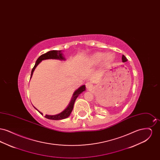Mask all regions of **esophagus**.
Returning a JSON list of instances; mask_svg holds the SVG:
<instances>
[{
  "label": "esophagus",
  "instance_id": "obj_1",
  "mask_svg": "<svg viewBox=\"0 0 160 160\" xmlns=\"http://www.w3.org/2000/svg\"><path fill=\"white\" fill-rule=\"evenodd\" d=\"M92 86V84L91 83H89V82H88V83H87L86 84V87L87 88H88V89H89V88H91Z\"/></svg>",
  "mask_w": 160,
  "mask_h": 160
}]
</instances>
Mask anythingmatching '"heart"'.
<instances>
[{
    "label": "heart",
    "mask_w": 160,
    "mask_h": 160,
    "mask_svg": "<svg viewBox=\"0 0 160 160\" xmlns=\"http://www.w3.org/2000/svg\"><path fill=\"white\" fill-rule=\"evenodd\" d=\"M114 56L113 54L107 53L106 54L103 52H97L93 54L89 58V62L92 65H97L102 61L104 65L110 63L114 60Z\"/></svg>",
    "instance_id": "obj_1"
}]
</instances>
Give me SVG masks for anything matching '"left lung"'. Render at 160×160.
<instances>
[{
    "label": "left lung",
    "instance_id": "obj_1",
    "mask_svg": "<svg viewBox=\"0 0 160 160\" xmlns=\"http://www.w3.org/2000/svg\"><path fill=\"white\" fill-rule=\"evenodd\" d=\"M122 60L123 62H125L127 61V59L126 58V57L124 55H122Z\"/></svg>",
    "mask_w": 160,
    "mask_h": 160
}]
</instances>
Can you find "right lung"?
Instances as JSON below:
<instances>
[{"label": "right lung", "mask_w": 160, "mask_h": 160, "mask_svg": "<svg viewBox=\"0 0 160 160\" xmlns=\"http://www.w3.org/2000/svg\"><path fill=\"white\" fill-rule=\"evenodd\" d=\"M61 50L58 51V50H52L50 52H48L46 53L43 54L41 56H40L38 58L37 61L35 63V66L33 67V68L32 69V72H31V78L33 74V72L35 70V68L37 67V66L38 64L42 61V60H45V59H64V58L62 56V54L61 53ZM86 89L85 86L83 85L82 86H81L80 88H79L76 91L74 92V93L73 94V97L72 98L71 101V102L69 103L68 107L62 112H61L59 114H56V115H47L45 116V118L48 119H52V120H61V119H65L67 118H68L69 116L71 114L73 107H74V104L75 102V101L77 99V98L78 97V96L79 95V94H80L82 92L84 91ZM37 109V108H36ZM39 112V111H38ZM41 114H42V113H41L40 112H39Z\"/></svg>", "instance_id": "right-lung-1"}]
</instances>
